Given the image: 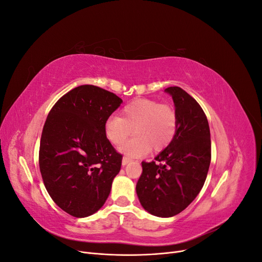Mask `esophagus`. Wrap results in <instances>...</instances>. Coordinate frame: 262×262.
Masks as SVG:
<instances>
[{"instance_id": "obj_1", "label": "esophagus", "mask_w": 262, "mask_h": 262, "mask_svg": "<svg viewBox=\"0 0 262 262\" xmlns=\"http://www.w3.org/2000/svg\"><path fill=\"white\" fill-rule=\"evenodd\" d=\"M131 161H132V160H131V158H129V157H123V158H122V165H123V166L128 165Z\"/></svg>"}]
</instances>
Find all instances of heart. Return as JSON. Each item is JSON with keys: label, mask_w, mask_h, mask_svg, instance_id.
Returning <instances> with one entry per match:
<instances>
[{"label": "heart", "mask_w": 262, "mask_h": 262, "mask_svg": "<svg viewBox=\"0 0 262 262\" xmlns=\"http://www.w3.org/2000/svg\"><path fill=\"white\" fill-rule=\"evenodd\" d=\"M178 117L175 108L153 99H137L123 107L121 117L112 116L105 122V136L113 145H120L133 133L136 137L120 146L128 157H140L152 147L161 152L175 139Z\"/></svg>", "instance_id": "1"}]
</instances>
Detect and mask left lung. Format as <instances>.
<instances>
[{
  "mask_svg": "<svg viewBox=\"0 0 262 262\" xmlns=\"http://www.w3.org/2000/svg\"><path fill=\"white\" fill-rule=\"evenodd\" d=\"M165 92L172 97L178 130L155 161L142 162L137 194L148 213L171 217L201 191L211 163V138L207 116L196 100L178 86Z\"/></svg>",
  "mask_w": 262,
  "mask_h": 262,
  "instance_id": "left-lung-1",
  "label": "left lung"
}]
</instances>
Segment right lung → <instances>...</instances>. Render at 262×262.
I'll use <instances>...</instances> for the list:
<instances>
[{"label": "right lung", "mask_w": 262, "mask_h": 262, "mask_svg": "<svg viewBox=\"0 0 262 262\" xmlns=\"http://www.w3.org/2000/svg\"><path fill=\"white\" fill-rule=\"evenodd\" d=\"M116 94L81 85L55 102L47 117L39 148V168L47 191L75 217L97 212L121 168L105 136V122L121 105Z\"/></svg>", "instance_id": "1"}]
</instances>
